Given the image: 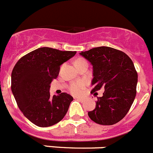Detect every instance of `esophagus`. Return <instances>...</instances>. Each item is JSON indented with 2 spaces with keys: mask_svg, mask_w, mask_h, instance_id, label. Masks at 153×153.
Listing matches in <instances>:
<instances>
[{
  "mask_svg": "<svg viewBox=\"0 0 153 153\" xmlns=\"http://www.w3.org/2000/svg\"><path fill=\"white\" fill-rule=\"evenodd\" d=\"M75 99H78V100L81 101V102H83V101H84V98L79 97V96H78V97H75Z\"/></svg>",
  "mask_w": 153,
  "mask_h": 153,
  "instance_id": "1",
  "label": "esophagus"
}]
</instances>
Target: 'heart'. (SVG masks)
<instances>
[{
  "instance_id": "obj_1",
  "label": "heart",
  "mask_w": 153,
  "mask_h": 153,
  "mask_svg": "<svg viewBox=\"0 0 153 153\" xmlns=\"http://www.w3.org/2000/svg\"><path fill=\"white\" fill-rule=\"evenodd\" d=\"M84 61H86L84 59L78 58L75 60V63H80V62ZM86 85H87V82L85 81H84V80H79V81H76L71 83L69 86V90L72 94H79L82 91L83 89L86 87Z\"/></svg>"
}]
</instances>
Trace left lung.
Masks as SVG:
<instances>
[{"label": "left lung", "instance_id": "left-lung-1", "mask_svg": "<svg viewBox=\"0 0 153 153\" xmlns=\"http://www.w3.org/2000/svg\"><path fill=\"white\" fill-rule=\"evenodd\" d=\"M81 55L91 63L93 85L91 93L105 88L98 97L96 108L88 116L100 125H114L127 114L137 93V72L129 57L122 51L107 46L81 51Z\"/></svg>", "mask_w": 153, "mask_h": 153}]
</instances>
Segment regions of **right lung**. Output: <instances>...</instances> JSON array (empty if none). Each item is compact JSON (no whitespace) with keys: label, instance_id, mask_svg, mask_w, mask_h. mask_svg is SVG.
Listing matches in <instances>:
<instances>
[{"label":"right lung","instance_id":"add662e5","mask_svg":"<svg viewBox=\"0 0 153 153\" xmlns=\"http://www.w3.org/2000/svg\"><path fill=\"white\" fill-rule=\"evenodd\" d=\"M76 51L43 47L21 57L11 75V90L18 107L33 124L48 127L65 117L73 98L66 93L50 96V84L57 78L60 66Z\"/></svg>","mask_w":153,"mask_h":153}]
</instances>
